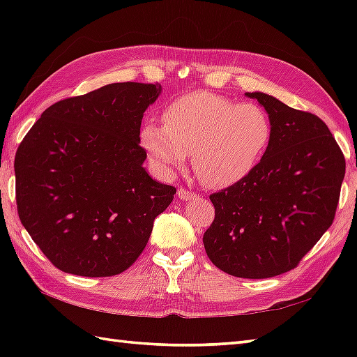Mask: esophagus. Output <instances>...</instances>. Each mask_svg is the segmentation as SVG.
Here are the masks:
<instances>
[{
  "mask_svg": "<svg viewBox=\"0 0 357 357\" xmlns=\"http://www.w3.org/2000/svg\"><path fill=\"white\" fill-rule=\"evenodd\" d=\"M178 198L183 199V201H188V199L198 198V195H196L195 192H188L187 188H184V187H179L178 188Z\"/></svg>",
  "mask_w": 357,
  "mask_h": 357,
  "instance_id": "obj_1",
  "label": "esophagus"
}]
</instances>
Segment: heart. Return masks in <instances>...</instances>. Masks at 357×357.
Returning a JSON list of instances; mask_svg holds the SVG:
<instances>
[{"label": "heart", "instance_id": "b5f03b06", "mask_svg": "<svg viewBox=\"0 0 357 357\" xmlns=\"http://www.w3.org/2000/svg\"><path fill=\"white\" fill-rule=\"evenodd\" d=\"M162 121L149 119L142 126L141 141L150 158L161 170L173 172L193 153L196 176L211 188L247 179L262 161L273 135L268 113L261 105L210 92L174 100Z\"/></svg>", "mask_w": 357, "mask_h": 357}]
</instances>
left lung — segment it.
<instances>
[{
    "instance_id": "left-lung-1",
    "label": "left lung",
    "mask_w": 357,
    "mask_h": 357,
    "mask_svg": "<svg viewBox=\"0 0 357 357\" xmlns=\"http://www.w3.org/2000/svg\"><path fill=\"white\" fill-rule=\"evenodd\" d=\"M273 135L247 179L210 195L215 219L204 233L219 270L265 279L298 267L335 221L345 158L324 121L261 92Z\"/></svg>"
}]
</instances>
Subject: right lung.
<instances>
[{
    "mask_svg": "<svg viewBox=\"0 0 357 357\" xmlns=\"http://www.w3.org/2000/svg\"><path fill=\"white\" fill-rule=\"evenodd\" d=\"M159 84L115 82L52 104L15 155L21 224L64 273L115 276L146 248L176 188L142 167L146 109Z\"/></svg>",
    "mask_w": 357,
    "mask_h": 357,
    "instance_id": "add662e5",
    "label": "right lung"
}]
</instances>
